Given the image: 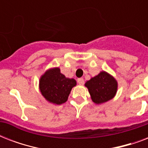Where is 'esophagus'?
<instances>
[{"instance_id":"34e87169","label":"esophagus","mask_w":148,"mask_h":148,"mask_svg":"<svg viewBox=\"0 0 148 148\" xmlns=\"http://www.w3.org/2000/svg\"><path fill=\"white\" fill-rule=\"evenodd\" d=\"M77 83L80 84V85H83L84 84V81L83 78H78L77 79Z\"/></svg>"}]
</instances>
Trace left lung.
Wrapping results in <instances>:
<instances>
[{
  "label": "left lung",
  "mask_w": 148,
  "mask_h": 148,
  "mask_svg": "<svg viewBox=\"0 0 148 148\" xmlns=\"http://www.w3.org/2000/svg\"><path fill=\"white\" fill-rule=\"evenodd\" d=\"M84 85L88 89L92 101L96 104L105 103L114 98L118 88L117 80L104 71L87 81Z\"/></svg>",
  "instance_id": "8db88e82"
}]
</instances>
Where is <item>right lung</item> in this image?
<instances>
[{
    "label": "right lung",
    "instance_id": "1",
    "mask_svg": "<svg viewBox=\"0 0 148 148\" xmlns=\"http://www.w3.org/2000/svg\"><path fill=\"white\" fill-rule=\"evenodd\" d=\"M76 85L77 81L66 77L60 73L59 67L47 70L39 80V89L43 97L49 103L57 105L67 101L71 89Z\"/></svg>",
    "mask_w": 148,
    "mask_h": 148
}]
</instances>
